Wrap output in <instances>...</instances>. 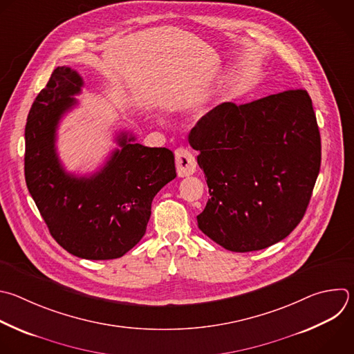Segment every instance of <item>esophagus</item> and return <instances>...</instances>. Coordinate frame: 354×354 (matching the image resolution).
Segmentation results:
<instances>
[{
  "label": "esophagus",
  "instance_id": "34e87169",
  "mask_svg": "<svg viewBox=\"0 0 354 354\" xmlns=\"http://www.w3.org/2000/svg\"><path fill=\"white\" fill-rule=\"evenodd\" d=\"M175 162H176L178 175L180 178L193 175L196 171V165H197L196 160H194L193 154L186 149H178L175 151Z\"/></svg>",
  "mask_w": 354,
  "mask_h": 354
}]
</instances>
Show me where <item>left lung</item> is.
Returning <instances> with one entry per match:
<instances>
[{
    "label": "left lung",
    "mask_w": 354,
    "mask_h": 354,
    "mask_svg": "<svg viewBox=\"0 0 354 354\" xmlns=\"http://www.w3.org/2000/svg\"><path fill=\"white\" fill-rule=\"evenodd\" d=\"M209 198L201 232L226 250L272 246L306 214L321 165V138L306 90L222 102L189 135Z\"/></svg>",
    "instance_id": "8db88e82"
}]
</instances>
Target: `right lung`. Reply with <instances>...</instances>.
Wrapping results in <instances>:
<instances>
[{
    "label": "right lung",
    "mask_w": 354,
    "mask_h": 354,
    "mask_svg": "<svg viewBox=\"0 0 354 354\" xmlns=\"http://www.w3.org/2000/svg\"><path fill=\"white\" fill-rule=\"evenodd\" d=\"M83 79L58 66L36 97L25 128V179L51 236L86 260L120 259L145 236L154 196L176 178L174 153L146 147L121 132L120 149L90 176L68 174L57 154L62 115L77 101Z\"/></svg>",
    "instance_id": "obj_1"
}]
</instances>
